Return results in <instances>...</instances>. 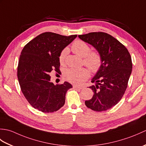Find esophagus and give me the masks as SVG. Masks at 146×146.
Wrapping results in <instances>:
<instances>
[{"label": "esophagus", "instance_id": "obj_1", "mask_svg": "<svg viewBox=\"0 0 146 146\" xmlns=\"http://www.w3.org/2000/svg\"><path fill=\"white\" fill-rule=\"evenodd\" d=\"M73 87L75 88H77V89H82L83 88V86H78V85H73Z\"/></svg>", "mask_w": 146, "mask_h": 146}]
</instances>
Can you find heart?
<instances>
[{"mask_svg":"<svg viewBox=\"0 0 146 146\" xmlns=\"http://www.w3.org/2000/svg\"><path fill=\"white\" fill-rule=\"evenodd\" d=\"M90 46L82 40H76L71 45V50L75 54L83 58V63L88 66L93 72L97 71L102 64V56L97 51H90ZM67 49H64L60 52L59 61L63 64L66 60ZM65 79L74 84H82L90 76V71L85 68H68L63 73Z\"/></svg>","mask_w":146,"mask_h":146,"instance_id":"b5f03b06","label":"heart"}]
</instances>
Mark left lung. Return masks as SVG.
<instances>
[{
    "label": "left lung",
    "instance_id": "8db88e82",
    "mask_svg": "<svg viewBox=\"0 0 146 146\" xmlns=\"http://www.w3.org/2000/svg\"><path fill=\"white\" fill-rule=\"evenodd\" d=\"M79 38L92 45L102 56V64L90 86L94 95L86 100L88 108L96 111H105L117 105L124 95L132 72L131 54L117 39L103 32L79 35Z\"/></svg>",
    "mask_w": 146,
    "mask_h": 146
}]
</instances>
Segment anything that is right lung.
<instances>
[{"label":"right lung","mask_w":146,"mask_h":146,"mask_svg":"<svg viewBox=\"0 0 146 146\" xmlns=\"http://www.w3.org/2000/svg\"><path fill=\"white\" fill-rule=\"evenodd\" d=\"M76 36L43 33L22 50L17 66L19 83L26 100L36 109L54 112L64 105L66 92L72 85L66 82L54 85L49 74L52 71L58 73L60 52Z\"/></svg>","instance_id":"1"}]
</instances>
